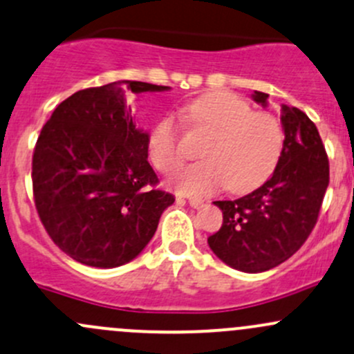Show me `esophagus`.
Instances as JSON below:
<instances>
[{
    "label": "esophagus",
    "instance_id": "1",
    "mask_svg": "<svg viewBox=\"0 0 354 354\" xmlns=\"http://www.w3.org/2000/svg\"><path fill=\"white\" fill-rule=\"evenodd\" d=\"M188 203L193 208H200L203 207V200L202 198H196V196H188Z\"/></svg>",
    "mask_w": 354,
    "mask_h": 354
}]
</instances>
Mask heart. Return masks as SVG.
Instances as JSON below:
<instances>
[{
  "label": "heart",
  "mask_w": 354,
  "mask_h": 354,
  "mask_svg": "<svg viewBox=\"0 0 354 354\" xmlns=\"http://www.w3.org/2000/svg\"><path fill=\"white\" fill-rule=\"evenodd\" d=\"M187 118L195 129L210 133L203 146L205 161L178 171L171 185L185 195H207L225 187L244 193L259 187L273 173L281 149L283 129L270 111H252L232 93L214 91L193 100ZM149 159L162 173L180 166V127L173 117L154 125L147 139Z\"/></svg>",
  "instance_id": "obj_1"
}]
</instances>
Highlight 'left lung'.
<instances>
[{"instance_id": "left-lung-1", "label": "left lung", "mask_w": 354, "mask_h": 354, "mask_svg": "<svg viewBox=\"0 0 354 354\" xmlns=\"http://www.w3.org/2000/svg\"><path fill=\"white\" fill-rule=\"evenodd\" d=\"M251 98L268 106V95ZM283 149L273 174L237 200L214 202L222 227L208 237L214 254L234 270L261 273L295 254L317 222L329 185V161L314 122L295 106L281 105Z\"/></svg>"}]
</instances>
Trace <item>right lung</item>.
I'll use <instances>...</instances> for the list:
<instances>
[{"instance_id": "obj_1", "label": "right lung", "mask_w": 354, "mask_h": 354, "mask_svg": "<svg viewBox=\"0 0 354 354\" xmlns=\"http://www.w3.org/2000/svg\"><path fill=\"white\" fill-rule=\"evenodd\" d=\"M167 89L142 81L81 89L40 130L32 161L35 207L50 239L77 263L132 261L173 205L174 196L156 188L149 132L136 127L125 98Z\"/></svg>"}]
</instances>
